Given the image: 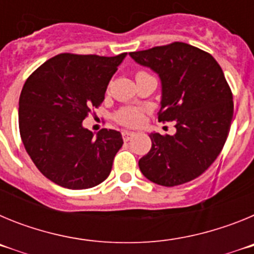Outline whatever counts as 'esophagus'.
<instances>
[{
    "label": "esophagus",
    "instance_id": "1",
    "mask_svg": "<svg viewBox=\"0 0 254 254\" xmlns=\"http://www.w3.org/2000/svg\"><path fill=\"white\" fill-rule=\"evenodd\" d=\"M133 136H134V132H132V131H123L122 132L123 141H126V142L131 140V138L133 137Z\"/></svg>",
    "mask_w": 254,
    "mask_h": 254
}]
</instances>
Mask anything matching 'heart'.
Here are the masks:
<instances>
[{"mask_svg": "<svg viewBox=\"0 0 254 254\" xmlns=\"http://www.w3.org/2000/svg\"><path fill=\"white\" fill-rule=\"evenodd\" d=\"M118 121L126 126H137L140 125L141 121H142V113H141V111H138V109H134V108L122 109V111L118 113Z\"/></svg>", "mask_w": 254, "mask_h": 254, "instance_id": "obj_1", "label": "heart"}]
</instances>
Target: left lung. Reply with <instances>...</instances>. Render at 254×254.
<instances>
[{
	"label": "left lung",
	"mask_w": 254,
	"mask_h": 254,
	"mask_svg": "<svg viewBox=\"0 0 254 254\" xmlns=\"http://www.w3.org/2000/svg\"><path fill=\"white\" fill-rule=\"evenodd\" d=\"M129 57L160 78L159 121H176L173 136L149 134L151 150L138 160L141 173L164 187L201 176L223 150L233 120V95L215 58L190 44L131 52Z\"/></svg>",
	"instance_id": "8db88e82"
}]
</instances>
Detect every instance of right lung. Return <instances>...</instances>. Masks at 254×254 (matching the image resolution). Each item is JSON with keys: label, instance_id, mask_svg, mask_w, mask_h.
I'll list each match as a JSON object with an SVG mask.
<instances>
[{"label": "right lung", "instance_id": "add662e5", "mask_svg": "<svg viewBox=\"0 0 254 254\" xmlns=\"http://www.w3.org/2000/svg\"><path fill=\"white\" fill-rule=\"evenodd\" d=\"M116 57L64 53L29 76L19 99V128L26 152L46 178L68 190H86L108 178L123 138L116 129L95 134L82 126L104 100Z\"/></svg>", "mask_w": 254, "mask_h": 254}]
</instances>
